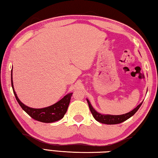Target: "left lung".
Returning <instances> with one entry per match:
<instances>
[{
    "instance_id": "8db88e82",
    "label": "left lung",
    "mask_w": 158,
    "mask_h": 158,
    "mask_svg": "<svg viewBox=\"0 0 158 158\" xmlns=\"http://www.w3.org/2000/svg\"><path fill=\"white\" fill-rule=\"evenodd\" d=\"M87 101L88 102L89 107V109H90L91 114H92V115H93L94 118L96 119V120L99 122V123H103V124H116L123 123L124 121L128 120V119L130 118L131 116L134 115L137 112V111L139 109V107H140V106L142 105V102H142L139 105L137 106L134 109L132 110L131 111L127 113V114L115 115L100 114V113L96 111L94 107L92 106L90 102H89V100L87 99Z\"/></svg>"
}]
</instances>
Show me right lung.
Segmentation results:
<instances>
[{"instance_id": "add662e5", "label": "right lung", "mask_w": 158, "mask_h": 158, "mask_svg": "<svg viewBox=\"0 0 158 158\" xmlns=\"http://www.w3.org/2000/svg\"><path fill=\"white\" fill-rule=\"evenodd\" d=\"M11 87L13 89L14 96L18 102L21 106V108L25 111L27 114L35 120H38L41 123H51L53 122L60 120V119L64 117V114H66L67 110L69 106L71 97L73 93H69L64 96L60 100L55 103L54 105H51L47 107L41 109H34L31 108L26 106L19 100L18 98L16 91L14 90V84H13V78H12V69L11 71Z\"/></svg>"}]
</instances>
